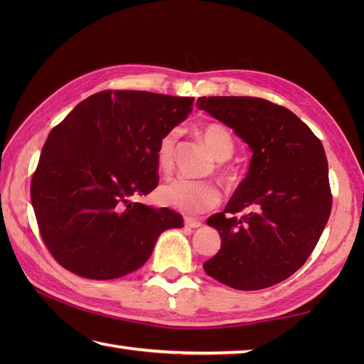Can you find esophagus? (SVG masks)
<instances>
[{"label": "esophagus", "mask_w": 364, "mask_h": 364, "mask_svg": "<svg viewBox=\"0 0 364 364\" xmlns=\"http://www.w3.org/2000/svg\"><path fill=\"white\" fill-rule=\"evenodd\" d=\"M184 225L189 228H198L200 225H202V222H200L198 219H194V218H184Z\"/></svg>", "instance_id": "obj_1"}]
</instances>
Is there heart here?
Returning a JSON list of instances; mask_svg holds the SVG:
<instances>
[{"mask_svg":"<svg viewBox=\"0 0 364 364\" xmlns=\"http://www.w3.org/2000/svg\"><path fill=\"white\" fill-rule=\"evenodd\" d=\"M198 137L210 149L213 156L218 159V170L222 175H228L225 159L235 150L233 136L220 123H206L197 131ZM178 131L170 129L161 136L154 151L158 167L162 172H168L173 167L175 146ZM158 200L161 205L188 214H202L213 210L220 203V192L211 181H191L184 178H175L162 184L158 189Z\"/></svg>","mask_w":364,"mask_h":364,"instance_id":"heart-1","label":"heart"}]
</instances>
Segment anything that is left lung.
<instances>
[{
	"label": "left lung",
	"instance_id": "obj_1",
	"mask_svg": "<svg viewBox=\"0 0 364 364\" xmlns=\"http://www.w3.org/2000/svg\"><path fill=\"white\" fill-rule=\"evenodd\" d=\"M197 107L253 151L225 211L208 219L222 244L203 269L239 291L269 288L305 264L326 228L331 189L322 142L296 114L264 98L200 97Z\"/></svg>",
	"mask_w": 364,
	"mask_h": 364
}]
</instances>
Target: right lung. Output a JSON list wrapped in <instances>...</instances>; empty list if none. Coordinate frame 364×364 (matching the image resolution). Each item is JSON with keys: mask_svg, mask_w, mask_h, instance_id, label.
<instances>
[{"mask_svg": "<svg viewBox=\"0 0 364 364\" xmlns=\"http://www.w3.org/2000/svg\"><path fill=\"white\" fill-rule=\"evenodd\" d=\"M194 98L103 90L51 129L31 180V202L46 249L64 269L112 280L150 258L178 213L136 202L158 186L161 136L192 112Z\"/></svg>", "mask_w": 364, "mask_h": 364, "instance_id": "add662e5", "label": "right lung"}]
</instances>
